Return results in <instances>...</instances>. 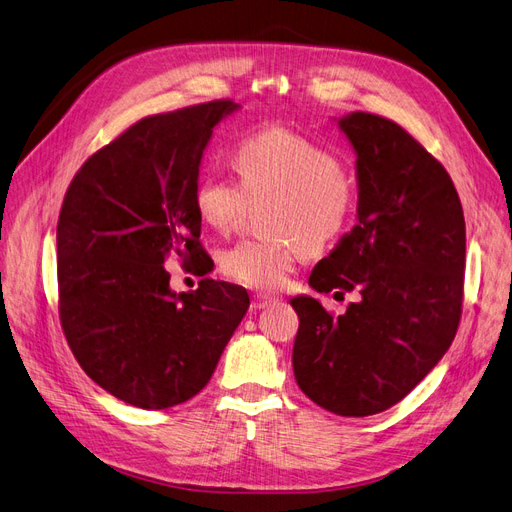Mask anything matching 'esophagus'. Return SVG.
<instances>
[{
	"label": "esophagus",
	"mask_w": 512,
	"mask_h": 512,
	"mask_svg": "<svg viewBox=\"0 0 512 512\" xmlns=\"http://www.w3.org/2000/svg\"><path fill=\"white\" fill-rule=\"evenodd\" d=\"M275 303V297H269V294H252V309H265Z\"/></svg>",
	"instance_id": "1"
}]
</instances>
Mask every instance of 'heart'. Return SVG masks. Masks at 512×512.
Returning a JSON list of instances; mask_svg holds the SVG:
<instances>
[{
	"mask_svg": "<svg viewBox=\"0 0 512 512\" xmlns=\"http://www.w3.org/2000/svg\"><path fill=\"white\" fill-rule=\"evenodd\" d=\"M239 183L205 173L194 185L198 218L235 230L247 203H262L265 239H241L220 256L228 280L254 290L282 288L307 254H320L350 228L359 185L333 151L299 132L271 126L245 134L230 151Z\"/></svg>",
	"mask_w": 512,
	"mask_h": 512,
	"instance_id": "heart-1",
	"label": "heart"
}]
</instances>
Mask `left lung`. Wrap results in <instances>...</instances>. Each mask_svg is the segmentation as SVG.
I'll use <instances>...</instances> for the list:
<instances>
[{
	"mask_svg": "<svg viewBox=\"0 0 512 512\" xmlns=\"http://www.w3.org/2000/svg\"><path fill=\"white\" fill-rule=\"evenodd\" d=\"M356 151L359 222L309 275L318 292H354L333 316L312 297L292 367L301 391L339 416L389 410L436 367L463 305L466 220L446 168L399 126L356 111L339 121Z\"/></svg>",
	"mask_w": 512,
	"mask_h": 512,
	"instance_id": "obj_1",
	"label": "left lung"
}]
</instances>
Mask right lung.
Listing matches in <instances>:
<instances>
[{
    "mask_svg": "<svg viewBox=\"0 0 512 512\" xmlns=\"http://www.w3.org/2000/svg\"><path fill=\"white\" fill-rule=\"evenodd\" d=\"M232 100L149 115L74 175L57 222L59 322L85 374L145 410L205 389L250 307L245 288L205 277L194 185L203 151ZM177 257L204 280L169 290Z\"/></svg>",
    "mask_w": 512,
    "mask_h": 512,
    "instance_id": "obj_1",
    "label": "right lung"
}]
</instances>
